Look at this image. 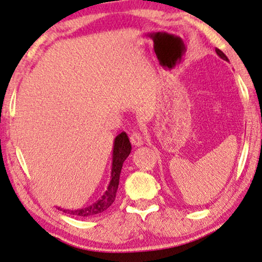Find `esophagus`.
<instances>
[{"label": "esophagus", "mask_w": 262, "mask_h": 262, "mask_svg": "<svg viewBox=\"0 0 262 262\" xmlns=\"http://www.w3.org/2000/svg\"><path fill=\"white\" fill-rule=\"evenodd\" d=\"M129 139H130V142L133 146H135V147L141 146V144H143V142H144L142 135L138 132H133L129 136Z\"/></svg>", "instance_id": "obj_1"}]
</instances>
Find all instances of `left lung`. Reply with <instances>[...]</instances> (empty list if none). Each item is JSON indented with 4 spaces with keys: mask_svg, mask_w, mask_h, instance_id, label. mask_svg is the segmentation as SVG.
I'll list each match as a JSON object with an SVG mask.
<instances>
[{
    "mask_svg": "<svg viewBox=\"0 0 262 262\" xmlns=\"http://www.w3.org/2000/svg\"><path fill=\"white\" fill-rule=\"evenodd\" d=\"M215 52H216V54H217V55H219V56H220V57L222 58V60H225V61H228V57H227V56H226V55H225V54H224V53H222L220 49H217V48H216V49H215Z\"/></svg>",
    "mask_w": 262,
    "mask_h": 262,
    "instance_id": "1",
    "label": "left lung"
}]
</instances>
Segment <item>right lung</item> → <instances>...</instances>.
Masks as SVG:
<instances>
[{
  "mask_svg": "<svg viewBox=\"0 0 262 262\" xmlns=\"http://www.w3.org/2000/svg\"><path fill=\"white\" fill-rule=\"evenodd\" d=\"M132 150V144L129 142L127 134L124 132L121 133L116 136L114 140V148H113V163H112V179L109 182L108 188L104 194L101 196L96 202H94L91 206L85 207V208L81 209H63L60 207H56L57 209L62 210V212L72 214V215L76 216H93V215H99L100 213L104 212L112 206L113 202L115 200L116 192H118L119 181H120V174L121 169H122V165L124 160L128 158V155L130 154Z\"/></svg>",
  "mask_w": 262,
  "mask_h": 262,
  "instance_id": "right-lung-1",
  "label": "right lung"
}]
</instances>
